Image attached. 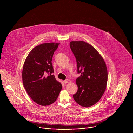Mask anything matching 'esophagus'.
I'll return each instance as SVG.
<instances>
[{
    "instance_id": "esophagus-1",
    "label": "esophagus",
    "mask_w": 133,
    "mask_h": 133,
    "mask_svg": "<svg viewBox=\"0 0 133 133\" xmlns=\"http://www.w3.org/2000/svg\"><path fill=\"white\" fill-rule=\"evenodd\" d=\"M63 82L65 84H67V83H68L69 82V80L66 79V80L63 81Z\"/></svg>"
}]
</instances>
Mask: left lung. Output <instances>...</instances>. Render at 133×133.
<instances>
[{
	"label": "left lung",
	"mask_w": 133,
	"mask_h": 133,
	"mask_svg": "<svg viewBox=\"0 0 133 133\" xmlns=\"http://www.w3.org/2000/svg\"><path fill=\"white\" fill-rule=\"evenodd\" d=\"M70 46L76 58L78 73L81 74L76 79L78 91L73 98L82 107L92 106L100 100L106 88V65L99 53L88 43L73 41Z\"/></svg>",
	"instance_id": "left-lung-1"
}]
</instances>
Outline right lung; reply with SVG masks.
I'll return each instance as SVG.
<instances>
[{"mask_svg": "<svg viewBox=\"0 0 133 133\" xmlns=\"http://www.w3.org/2000/svg\"><path fill=\"white\" fill-rule=\"evenodd\" d=\"M59 43L39 45L29 52L23 67L22 81L32 100L38 105L47 106L56 101L62 88L52 73V59Z\"/></svg>", "mask_w": 133, "mask_h": 133, "instance_id": "right-lung-1", "label": "right lung"}]
</instances>
